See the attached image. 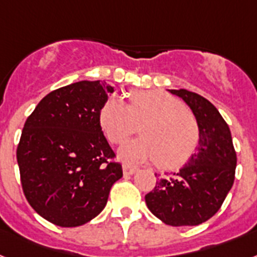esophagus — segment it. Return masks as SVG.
<instances>
[{"instance_id": "obj_1", "label": "esophagus", "mask_w": 257, "mask_h": 257, "mask_svg": "<svg viewBox=\"0 0 257 257\" xmlns=\"http://www.w3.org/2000/svg\"><path fill=\"white\" fill-rule=\"evenodd\" d=\"M138 171V168L135 165H131V164H123V173L126 176H131L134 175L135 172Z\"/></svg>"}]
</instances>
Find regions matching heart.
Listing matches in <instances>:
<instances>
[{
  "mask_svg": "<svg viewBox=\"0 0 257 257\" xmlns=\"http://www.w3.org/2000/svg\"><path fill=\"white\" fill-rule=\"evenodd\" d=\"M99 127L106 139L120 144L140 124L142 138L124 143L119 158L128 164L155 160L162 168H176L188 160L200 141V126L190 109L159 90H137L128 103L110 97L99 110Z\"/></svg>",
  "mask_w": 257,
  "mask_h": 257,
  "instance_id": "obj_1",
  "label": "heart"
}]
</instances>
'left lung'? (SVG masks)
<instances>
[{"instance_id": "left-lung-1", "label": "left lung", "mask_w": 257, "mask_h": 257, "mask_svg": "<svg viewBox=\"0 0 257 257\" xmlns=\"http://www.w3.org/2000/svg\"><path fill=\"white\" fill-rule=\"evenodd\" d=\"M169 92L192 109L200 126V141L189 162L177 173L156 181L154 190L146 194V203L165 224L197 226L217 213L230 192L236 152L228 124L213 103L186 89Z\"/></svg>"}]
</instances>
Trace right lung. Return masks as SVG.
Instances as JSON below:
<instances>
[{
    "instance_id": "1",
    "label": "right lung",
    "mask_w": 257,
    "mask_h": 257,
    "mask_svg": "<svg viewBox=\"0 0 257 257\" xmlns=\"http://www.w3.org/2000/svg\"><path fill=\"white\" fill-rule=\"evenodd\" d=\"M114 88L78 81L48 93L23 126L17 148L21 184L40 217L77 227L106 206L122 165L99 127V110Z\"/></svg>"
}]
</instances>
